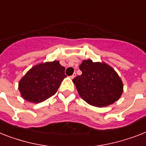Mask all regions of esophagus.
Masks as SVG:
<instances>
[{"mask_svg": "<svg viewBox=\"0 0 146 146\" xmlns=\"http://www.w3.org/2000/svg\"><path fill=\"white\" fill-rule=\"evenodd\" d=\"M76 76V73H73V75L70 76V79H73V78H75Z\"/></svg>", "mask_w": 146, "mask_h": 146, "instance_id": "1", "label": "esophagus"}]
</instances>
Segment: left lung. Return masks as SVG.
I'll return each mask as SVG.
<instances>
[{
  "instance_id": "1",
  "label": "left lung",
  "mask_w": 146,
  "mask_h": 146,
  "mask_svg": "<svg viewBox=\"0 0 146 146\" xmlns=\"http://www.w3.org/2000/svg\"><path fill=\"white\" fill-rule=\"evenodd\" d=\"M82 72L73 79L77 92L88 104L97 107L111 105L120 98L123 82L115 70L104 62L82 61L79 65Z\"/></svg>"
}]
</instances>
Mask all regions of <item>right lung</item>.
I'll use <instances>...</instances> for the list:
<instances>
[{"label": "right lung", "instance_id": "right-lung-1", "mask_svg": "<svg viewBox=\"0 0 146 146\" xmlns=\"http://www.w3.org/2000/svg\"><path fill=\"white\" fill-rule=\"evenodd\" d=\"M58 61L41 63L31 68L19 82V90L25 100L41 103L56 93L66 75Z\"/></svg>", "mask_w": 146, "mask_h": 146}]
</instances>
